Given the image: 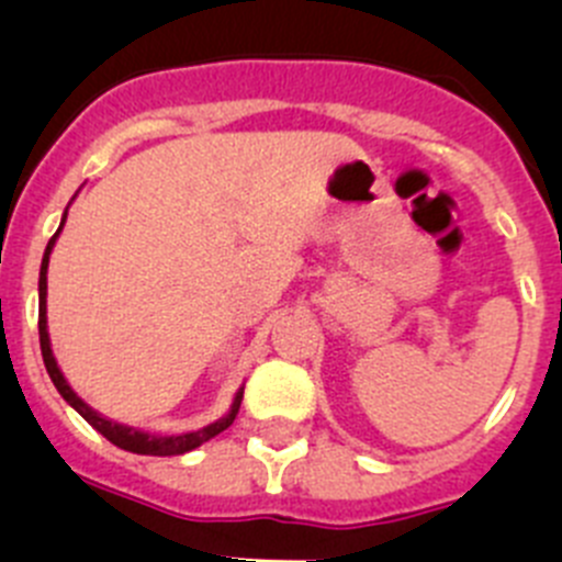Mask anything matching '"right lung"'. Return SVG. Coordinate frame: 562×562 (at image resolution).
I'll return each instance as SVG.
<instances>
[{
  "mask_svg": "<svg viewBox=\"0 0 562 562\" xmlns=\"http://www.w3.org/2000/svg\"><path fill=\"white\" fill-rule=\"evenodd\" d=\"M65 220H68V209H65L63 214V222H59L57 233L52 236V241L46 244V252H43V263H41V280H37V299H41V313H37V331H41V353H43V364H46L48 375H52L54 386H57L59 395L65 397V401L70 403V406L76 408V412L81 414V417L90 423L92 428H95L101 437H106L109 442L117 445V448L128 450V453H139V456H181V453H189V450L200 448L203 442H209V439H214L216 434H222L225 428L233 426V419H236L238 414V406H241V397H244V386L236 392V397H233V406L231 412L225 414V417H220L216 423H211V426L200 428V431H189V434H172V437H161V434H148V431H139V428L134 426H123V423H114V419L103 417V414H98L95 408L87 406L85 401H81L79 395H76L74 390H70V384L65 381L63 370H59L57 359H54L52 353V340H48V326H46V274H48V255H52L54 249V241L59 238V233H63V225Z\"/></svg>",
  "mask_w": 562,
  "mask_h": 562,
  "instance_id": "obj_1",
  "label": "right lung"
}]
</instances>
